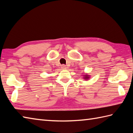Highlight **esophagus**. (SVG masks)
<instances>
[{
  "label": "esophagus",
  "mask_w": 133,
  "mask_h": 133,
  "mask_svg": "<svg viewBox=\"0 0 133 133\" xmlns=\"http://www.w3.org/2000/svg\"><path fill=\"white\" fill-rule=\"evenodd\" d=\"M61 68L62 69H63V70H65V69H66V66H65V65H62V67H61Z\"/></svg>",
  "instance_id": "34e87169"
}]
</instances>
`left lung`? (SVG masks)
Wrapping results in <instances>:
<instances>
[{
    "label": "left lung",
    "instance_id": "1",
    "mask_svg": "<svg viewBox=\"0 0 133 133\" xmlns=\"http://www.w3.org/2000/svg\"><path fill=\"white\" fill-rule=\"evenodd\" d=\"M83 75V78L85 80H88L90 78V75H87V74H84Z\"/></svg>",
    "mask_w": 133,
    "mask_h": 133
}]
</instances>
